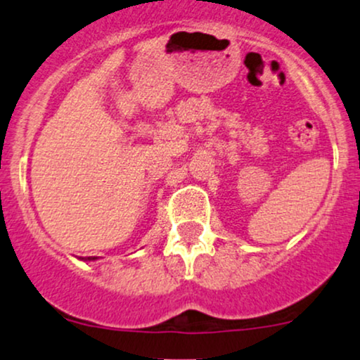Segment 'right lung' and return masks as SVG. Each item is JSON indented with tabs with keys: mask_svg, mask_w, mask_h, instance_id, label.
<instances>
[{
	"mask_svg": "<svg viewBox=\"0 0 360 360\" xmlns=\"http://www.w3.org/2000/svg\"><path fill=\"white\" fill-rule=\"evenodd\" d=\"M82 259H87V261H94V259H97V257H82Z\"/></svg>",
	"mask_w": 360,
	"mask_h": 360,
	"instance_id": "1",
	"label": "right lung"
}]
</instances>
